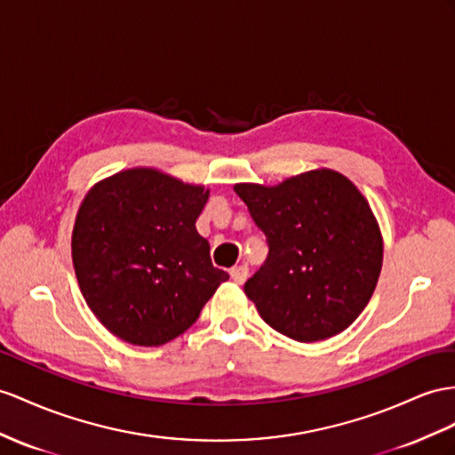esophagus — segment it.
<instances>
[{
  "instance_id": "34e87169",
  "label": "esophagus",
  "mask_w": 455,
  "mask_h": 455,
  "mask_svg": "<svg viewBox=\"0 0 455 455\" xmlns=\"http://www.w3.org/2000/svg\"><path fill=\"white\" fill-rule=\"evenodd\" d=\"M248 275H250L248 265H238V267H232V269H230L232 281H235L236 284H243V283H246Z\"/></svg>"
}]
</instances>
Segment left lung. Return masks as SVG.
<instances>
[{
  "instance_id": "1",
  "label": "left lung",
  "mask_w": 455,
  "mask_h": 455,
  "mask_svg": "<svg viewBox=\"0 0 455 455\" xmlns=\"http://www.w3.org/2000/svg\"><path fill=\"white\" fill-rule=\"evenodd\" d=\"M235 192L267 236L269 255L243 292L288 339L340 334L365 309L382 269V235L365 196L342 172L315 169Z\"/></svg>"
}]
</instances>
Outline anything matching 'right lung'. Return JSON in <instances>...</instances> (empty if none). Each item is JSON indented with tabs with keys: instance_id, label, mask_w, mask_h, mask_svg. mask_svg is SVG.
I'll return each instance as SVG.
<instances>
[{
	"instance_id": "1",
	"label": "right lung",
	"mask_w": 455,
	"mask_h": 455,
	"mask_svg": "<svg viewBox=\"0 0 455 455\" xmlns=\"http://www.w3.org/2000/svg\"><path fill=\"white\" fill-rule=\"evenodd\" d=\"M202 184L134 167L84 196L73 228V265L88 307L121 340L161 346L188 331L220 283L196 219Z\"/></svg>"
}]
</instances>
